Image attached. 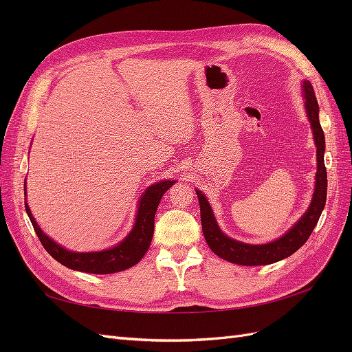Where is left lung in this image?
I'll use <instances>...</instances> for the list:
<instances>
[{"mask_svg":"<svg viewBox=\"0 0 352 352\" xmlns=\"http://www.w3.org/2000/svg\"><path fill=\"white\" fill-rule=\"evenodd\" d=\"M302 89L305 98V111L308 120L311 123L314 142L317 146V173L311 204L304 212V216L279 239L264 245H250L230 239L220 230L214 216H212V210L206 195L199 189H197L201 208L202 233H204V238L211 251L217 254L223 260L241 265H264L280 261L302 247L307 239L310 238L318 219H320L327 195V173L324 167V133L320 126V120H318V104L313 85L308 80H304Z\"/></svg>","mask_w":352,"mask_h":352,"instance_id":"1","label":"left lung"}]
</instances>
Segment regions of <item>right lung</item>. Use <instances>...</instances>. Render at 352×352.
Here are the masks:
<instances>
[{"label": "right lung", "instance_id": "add662e5", "mask_svg": "<svg viewBox=\"0 0 352 352\" xmlns=\"http://www.w3.org/2000/svg\"><path fill=\"white\" fill-rule=\"evenodd\" d=\"M173 184L175 180H162V182L146 188L140 199L135 226L129 235L116 247L98 252H74L63 248L61 245L56 243L41 230L36 220L32 216L28 202H25V207L42 247L47 250L52 258L72 270L94 274H110L129 269L142 260L145 252L150 248L154 235V217L157 207L166 190Z\"/></svg>", "mask_w": 352, "mask_h": 352}]
</instances>
